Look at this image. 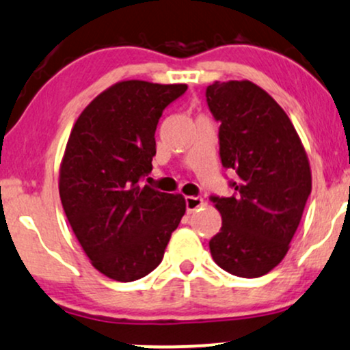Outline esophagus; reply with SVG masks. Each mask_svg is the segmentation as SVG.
<instances>
[{"instance_id":"1","label":"esophagus","mask_w":350,"mask_h":350,"mask_svg":"<svg viewBox=\"0 0 350 350\" xmlns=\"http://www.w3.org/2000/svg\"><path fill=\"white\" fill-rule=\"evenodd\" d=\"M185 203H187V213H193V211H196L198 208L203 206L204 201H203V198H200V196H187Z\"/></svg>"}]
</instances>
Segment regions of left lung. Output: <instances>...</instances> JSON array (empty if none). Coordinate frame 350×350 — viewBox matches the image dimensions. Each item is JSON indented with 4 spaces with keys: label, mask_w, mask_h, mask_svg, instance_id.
<instances>
[{
    "label": "left lung",
    "mask_w": 350,
    "mask_h": 350,
    "mask_svg": "<svg viewBox=\"0 0 350 350\" xmlns=\"http://www.w3.org/2000/svg\"><path fill=\"white\" fill-rule=\"evenodd\" d=\"M206 100L221 121V162L237 174L231 198L213 196L223 226L209 250L226 272L262 277L286 256L301 221L311 193L310 160L288 114L258 85L215 81Z\"/></svg>",
    "instance_id": "left-lung-1"
}]
</instances>
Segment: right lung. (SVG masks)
I'll use <instances>...</instances> for the list:
<instances>
[{
  "mask_svg": "<svg viewBox=\"0 0 350 350\" xmlns=\"http://www.w3.org/2000/svg\"><path fill=\"white\" fill-rule=\"evenodd\" d=\"M187 88L118 81L98 94L72 127L60 162L62 206L86 257L111 280L149 275L187 211L180 193L139 185L152 170L162 111Z\"/></svg>",
  "mask_w": 350,
  "mask_h": 350,
  "instance_id": "obj_1",
  "label": "right lung"
}]
</instances>
